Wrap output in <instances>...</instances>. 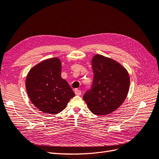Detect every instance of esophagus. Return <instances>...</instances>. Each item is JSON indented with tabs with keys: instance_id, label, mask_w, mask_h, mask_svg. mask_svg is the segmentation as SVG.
<instances>
[{
	"instance_id": "esophagus-1",
	"label": "esophagus",
	"mask_w": 159,
	"mask_h": 159,
	"mask_svg": "<svg viewBox=\"0 0 159 159\" xmlns=\"http://www.w3.org/2000/svg\"><path fill=\"white\" fill-rule=\"evenodd\" d=\"M75 93L76 95H78V96H80L81 94H82L81 93V90L79 89H76L75 90Z\"/></svg>"
}]
</instances>
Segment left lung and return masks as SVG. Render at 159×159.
Segmentation results:
<instances>
[{
  "instance_id": "obj_1",
  "label": "left lung",
  "mask_w": 159,
  "mask_h": 159,
  "mask_svg": "<svg viewBox=\"0 0 159 159\" xmlns=\"http://www.w3.org/2000/svg\"><path fill=\"white\" fill-rule=\"evenodd\" d=\"M92 68L94 73L92 87L83 95L84 101L93 114L99 116L111 114L127 97L129 75L120 63L101 54L93 57Z\"/></svg>"
}]
</instances>
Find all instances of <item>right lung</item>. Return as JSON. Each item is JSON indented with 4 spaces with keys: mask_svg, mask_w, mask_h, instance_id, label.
<instances>
[{
    "mask_svg": "<svg viewBox=\"0 0 159 159\" xmlns=\"http://www.w3.org/2000/svg\"><path fill=\"white\" fill-rule=\"evenodd\" d=\"M26 89L32 103L48 114H58L75 94L61 77V61L49 58L33 66L26 79Z\"/></svg>",
    "mask_w": 159,
    "mask_h": 159,
    "instance_id": "right-lung-1",
    "label": "right lung"
}]
</instances>
